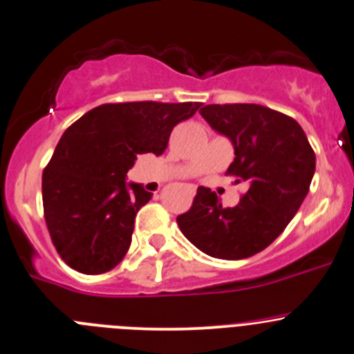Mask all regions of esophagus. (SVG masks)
Returning a JSON list of instances; mask_svg holds the SVG:
<instances>
[{
  "instance_id": "34e87169",
  "label": "esophagus",
  "mask_w": 354,
  "mask_h": 354,
  "mask_svg": "<svg viewBox=\"0 0 354 354\" xmlns=\"http://www.w3.org/2000/svg\"><path fill=\"white\" fill-rule=\"evenodd\" d=\"M189 191H191V194L194 196V194H196V187H194V185H189Z\"/></svg>"
}]
</instances>
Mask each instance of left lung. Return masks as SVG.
<instances>
[{
  "label": "left lung",
  "mask_w": 354,
  "mask_h": 354,
  "mask_svg": "<svg viewBox=\"0 0 354 354\" xmlns=\"http://www.w3.org/2000/svg\"><path fill=\"white\" fill-rule=\"evenodd\" d=\"M201 116L233 142L226 176L248 182L234 207L216 192L197 189L192 206L177 216L184 236L209 257L241 260L265 250L285 230L309 192L315 153L294 118L260 104H207Z\"/></svg>",
  "instance_id": "left-lung-1"
}]
</instances>
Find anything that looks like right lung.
Segmentation results:
<instances>
[{
    "mask_svg": "<svg viewBox=\"0 0 354 354\" xmlns=\"http://www.w3.org/2000/svg\"><path fill=\"white\" fill-rule=\"evenodd\" d=\"M201 102H108L72 123L41 176L47 230L57 253L87 275L115 268L131 245L135 216L151 199L127 172L162 155L170 133Z\"/></svg>",
    "mask_w": 354,
    "mask_h": 354,
    "instance_id": "1",
    "label": "right lung"
}]
</instances>
